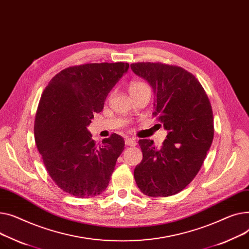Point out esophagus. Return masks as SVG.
<instances>
[{"label":"esophagus","mask_w":249,"mask_h":249,"mask_svg":"<svg viewBox=\"0 0 249 249\" xmlns=\"http://www.w3.org/2000/svg\"><path fill=\"white\" fill-rule=\"evenodd\" d=\"M125 144L129 145V147H134V145L137 144V140L134 138H128L125 140Z\"/></svg>","instance_id":"1"}]
</instances>
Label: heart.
<instances>
[{
	"label": "heart",
	"mask_w": 249,
	"mask_h": 249,
	"mask_svg": "<svg viewBox=\"0 0 249 249\" xmlns=\"http://www.w3.org/2000/svg\"><path fill=\"white\" fill-rule=\"evenodd\" d=\"M143 89H149V86L147 83H144L142 81H138V80H135V81H131L128 85V90L130 93L133 92H137L139 90H142Z\"/></svg>",
	"instance_id": "heart-1"
}]
</instances>
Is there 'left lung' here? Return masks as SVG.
I'll use <instances>...</instances> for the list:
<instances>
[{
    "label": "left lung",
    "instance_id": "left-lung-1",
    "mask_svg": "<svg viewBox=\"0 0 249 249\" xmlns=\"http://www.w3.org/2000/svg\"><path fill=\"white\" fill-rule=\"evenodd\" d=\"M130 68L153 87V114L168 130L160 149L154 147V141H139L142 160L135 168L136 183L144 195H175L196 177L211 147V104L198 79L182 67L138 62Z\"/></svg>",
    "mask_w": 249,
    "mask_h": 249
}]
</instances>
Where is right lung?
Here are the masks:
<instances>
[{
	"instance_id": "obj_1",
	"label": "right lung",
	"mask_w": 249,
	"mask_h": 249,
	"mask_svg": "<svg viewBox=\"0 0 249 249\" xmlns=\"http://www.w3.org/2000/svg\"><path fill=\"white\" fill-rule=\"evenodd\" d=\"M128 66H71L57 73L43 91L35 116L36 145L53 182L72 196L94 197L108 186L124 141L112 134L97 147L87 126Z\"/></svg>"
}]
</instances>
